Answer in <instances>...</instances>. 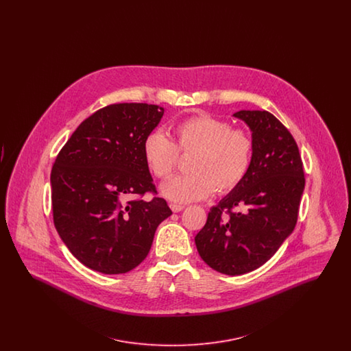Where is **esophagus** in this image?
<instances>
[{"label":"esophagus","mask_w":351,"mask_h":351,"mask_svg":"<svg viewBox=\"0 0 351 351\" xmlns=\"http://www.w3.org/2000/svg\"><path fill=\"white\" fill-rule=\"evenodd\" d=\"M169 208L173 213H179L184 209V205H179V204H169Z\"/></svg>","instance_id":"obj_1"}]
</instances>
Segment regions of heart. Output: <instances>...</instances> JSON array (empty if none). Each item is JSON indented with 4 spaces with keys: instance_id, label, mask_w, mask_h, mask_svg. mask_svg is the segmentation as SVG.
Here are the masks:
<instances>
[{
    "instance_id": "heart-1",
    "label": "heart",
    "mask_w": 351,
    "mask_h": 351,
    "mask_svg": "<svg viewBox=\"0 0 351 351\" xmlns=\"http://www.w3.org/2000/svg\"><path fill=\"white\" fill-rule=\"evenodd\" d=\"M175 143L162 132H152L143 141V156L151 172L168 178L178 165L179 151L192 154L188 175L162 184L160 192L175 202H192L217 193H228L246 178L254 143L250 135L232 129L223 119L202 114L185 119L173 128Z\"/></svg>"
}]
</instances>
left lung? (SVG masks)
<instances>
[{"mask_svg": "<svg viewBox=\"0 0 351 351\" xmlns=\"http://www.w3.org/2000/svg\"><path fill=\"white\" fill-rule=\"evenodd\" d=\"M254 143L246 178L216 206L195 237L201 259L225 275L254 271L279 250L295 229L305 186L299 147L266 110H239Z\"/></svg>", "mask_w": 351, "mask_h": 351, "instance_id": "1", "label": "left lung"}]
</instances>
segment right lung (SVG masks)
Returning <instances> with one entry per match:
<instances>
[{
	"label": "right lung",
	"mask_w": 351,
	"mask_h": 351,
	"mask_svg": "<svg viewBox=\"0 0 351 351\" xmlns=\"http://www.w3.org/2000/svg\"><path fill=\"white\" fill-rule=\"evenodd\" d=\"M165 109L114 104L83 121L51 171L53 223L84 266L125 274L149 254L156 228L172 215L165 199L130 200L156 192L143 156V141Z\"/></svg>",
	"instance_id": "add662e5"
}]
</instances>
